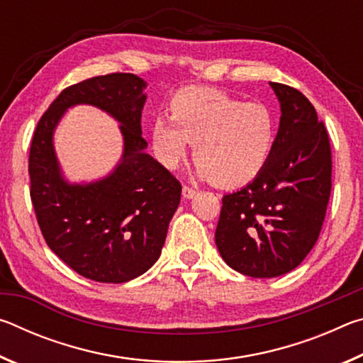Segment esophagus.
I'll use <instances>...</instances> for the list:
<instances>
[{
  "mask_svg": "<svg viewBox=\"0 0 363 363\" xmlns=\"http://www.w3.org/2000/svg\"><path fill=\"white\" fill-rule=\"evenodd\" d=\"M196 195V190L194 187H189V186H184L182 187V196L184 199H194Z\"/></svg>",
  "mask_w": 363,
  "mask_h": 363,
  "instance_id": "1",
  "label": "esophagus"
}]
</instances>
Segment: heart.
<instances>
[{"label": "heart", "mask_w": 363, "mask_h": 363, "mask_svg": "<svg viewBox=\"0 0 363 363\" xmlns=\"http://www.w3.org/2000/svg\"><path fill=\"white\" fill-rule=\"evenodd\" d=\"M171 113L153 121L157 158L174 168L194 145L196 173L218 187L253 181L272 153L277 120L261 102H243L213 88H186L174 96Z\"/></svg>", "instance_id": "b5f03b06"}]
</instances>
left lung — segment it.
I'll use <instances>...</instances> for the list:
<instances>
[{
    "label": "left lung",
    "mask_w": 363,
    "mask_h": 363,
    "mask_svg": "<svg viewBox=\"0 0 363 363\" xmlns=\"http://www.w3.org/2000/svg\"><path fill=\"white\" fill-rule=\"evenodd\" d=\"M280 126L266 167L223 196L214 240L227 266L255 279L279 277L314 248L331 192V149L323 121L298 89L270 83Z\"/></svg>",
    "instance_id": "obj_1"
}]
</instances>
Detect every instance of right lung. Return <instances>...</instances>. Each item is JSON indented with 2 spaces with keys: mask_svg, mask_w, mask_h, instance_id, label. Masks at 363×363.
I'll use <instances>...</instances> for the list:
<instances>
[{
  "mask_svg": "<svg viewBox=\"0 0 363 363\" xmlns=\"http://www.w3.org/2000/svg\"><path fill=\"white\" fill-rule=\"evenodd\" d=\"M147 83L133 73L84 79L57 96L30 145V196L48 247L83 277L123 284L147 272L162 255L181 184L145 153L140 116ZM88 103L121 121L123 155L104 180L67 183L53 152V130L67 108Z\"/></svg>",
  "mask_w": 363,
  "mask_h": 363,
  "instance_id": "obj_1",
  "label": "right lung"
}]
</instances>
